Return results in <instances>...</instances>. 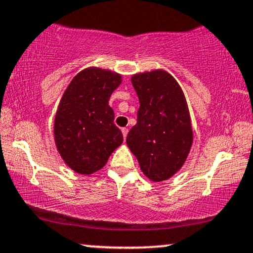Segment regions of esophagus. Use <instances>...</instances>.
Returning a JSON list of instances; mask_svg holds the SVG:
<instances>
[{
  "instance_id": "1",
  "label": "esophagus",
  "mask_w": 253,
  "mask_h": 253,
  "mask_svg": "<svg viewBox=\"0 0 253 253\" xmlns=\"http://www.w3.org/2000/svg\"><path fill=\"white\" fill-rule=\"evenodd\" d=\"M121 132H123L124 139H126V136H127V133H128V128H126V127H124V128H121Z\"/></svg>"
}]
</instances>
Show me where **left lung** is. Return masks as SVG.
Masks as SVG:
<instances>
[{
  "instance_id": "1",
  "label": "left lung",
  "mask_w": 253,
  "mask_h": 253,
  "mask_svg": "<svg viewBox=\"0 0 253 253\" xmlns=\"http://www.w3.org/2000/svg\"><path fill=\"white\" fill-rule=\"evenodd\" d=\"M132 84L140 107L126 143L145 176L165 181L181 169L193 144L187 101L179 84L164 70L134 75Z\"/></svg>"
}]
</instances>
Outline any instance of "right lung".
Listing matches in <instances>:
<instances>
[{
  "label": "right lung",
  "mask_w": 253,
  "mask_h": 253,
  "mask_svg": "<svg viewBox=\"0 0 253 253\" xmlns=\"http://www.w3.org/2000/svg\"><path fill=\"white\" fill-rule=\"evenodd\" d=\"M120 83L117 72L88 68L75 76L64 92L54 118V141L64 162L77 173L90 175L102 169L123 144V133L108 104Z\"/></svg>",
  "instance_id": "1"
}]
</instances>
